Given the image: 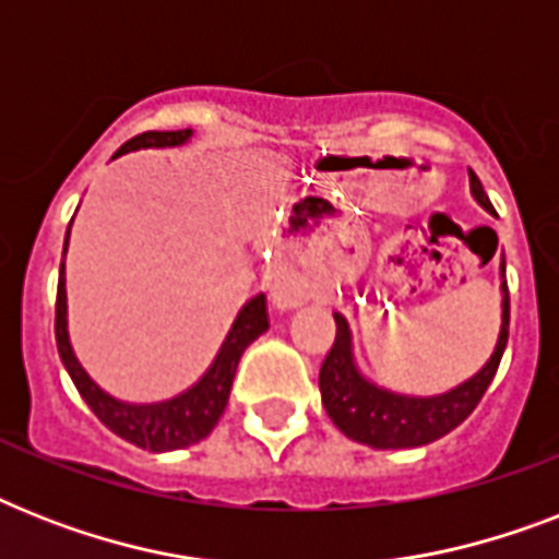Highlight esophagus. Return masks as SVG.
<instances>
[{"label": "esophagus", "instance_id": "1", "mask_svg": "<svg viewBox=\"0 0 559 559\" xmlns=\"http://www.w3.org/2000/svg\"><path fill=\"white\" fill-rule=\"evenodd\" d=\"M270 298L275 307H281V310H289V307L301 305L305 293H301V287H298L296 281L289 278L287 272H275L270 281Z\"/></svg>", "mask_w": 559, "mask_h": 559}]
</instances>
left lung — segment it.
Here are the masks:
<instances>
[{
	"instance_id": "left-lung-1",
	"label": "left lung",
	"mask_w": 559,
	"mask_h": 559,
	"mask_svg": "<svg viewBox=\"0 0 559 559\" xmlns=\"http://www.w3.org/2000/svg\"><path fill=\"white\" fill-rule=\"evenodd\" d=\"M469 191L481 209L493 211L473 170H469ZM333 319H336V340H333L331 354L324 357L322 371H319L322 406L328 408V417L340 432L348 435L350 441L368 443L373 450H408V447H424V443H432L452 432L455 426L473 415L478 400L485 397L487 385L493 382L496 368L502 362L504 345H508L511 298H508V281H502V328H499V340H496V348L485 368L473 373L467 382H461L443 394H435V397H408V394L380 389L366 380L354 362V345H350V328L345 316L333 313Z\"/></svg>"
}]
</instances>
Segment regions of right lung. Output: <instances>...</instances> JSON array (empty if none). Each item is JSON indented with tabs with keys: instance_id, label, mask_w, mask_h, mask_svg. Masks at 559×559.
I'll return each mask as SVG.
<instances>
[{
	"instance_id": "right-lung-1",
	"label": "right lung",
	"mask_w": 559,
	"mask_h": 559,
	"mask_svg": "<svg viewBox=\"0 0 559 559\" xmlns=\"http://www.w3.org/2000/svg\"><path fill=\"white\" fill-rule=\"evenodd\" d=\"M188 139H191V130H168V133L151 130V133L135 135L127 144H121L116 156L139 151V147H177V144H186ZM66 246H69V235H66L63 254ZM266 328H270L266 296H254L237 313L235 324H231L226 342L219 345L211 368L193 382L191 389L177 394V397L162 400V403H124V400H116L112 394L100 389L98 382L83 371L78 357H74L69 331H66V266L60 263L55 307V336L60 359H63L66 371L72 377L74 389L81 391V397L86 400V406L95 412L100 424L107 426L109 432H116L118 438L142 447V450L170 452L202 441L217 426L219 415L226 412L228 391H231V380H235L237 362L243 357V350Z\"/></svg>"
}]
</instances>
